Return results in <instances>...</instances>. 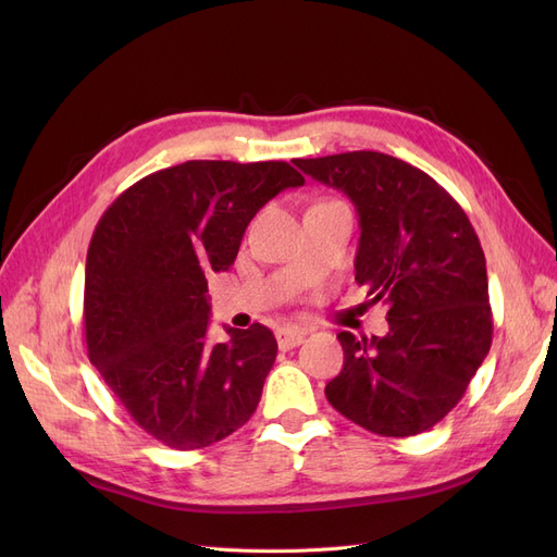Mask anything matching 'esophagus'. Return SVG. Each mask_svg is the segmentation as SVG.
I'll list each match as a JSON object with an SVG mask.
<instances>
[{"label":"esophagus","instance_id":"obj_1","mask_svg":"<svg viewBox=\"0 0 557 557\" xmlns=\"http://www.w3.org/2000/svg\"><path fill=\"white\" fill-rule=\"evenodd\" d=\"M305 330H297V327H281L276 330V342H278V348L288 350V348H295L299 346L301 342H305Z\"/></svg>","mask_w":557,"mask_h":557}]
</instances>
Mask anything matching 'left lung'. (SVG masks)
<instances>
[{
  "label": "left lung",
  "mask_w": 557,
  "mask_h": 557,
  "mask_svg": "<svg viewBox=\"0 0 557 557\" xmlns=\"http://www.w3.org/2000/svg\"><path fill=\"white\" fill-rule=\"evenodd\" d=\"M360 215L356 281L387 305L391 332H339L332 407L381 436L430 430L458 404L493 344L481 242L467 213L418 166L376 150L293 160Z\"/></svg>",
  "instance_id": "obj_1"
}]
</instances>
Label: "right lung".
I'll return each mask as SVG.
<instances>
[{
	"label": "right lung",
	"mask_w": 557,
	"mask_h": 557,
	"mask_svg": "<svg viewBox=\"0 0 557 557\" xmlns=\"http://www.w3.org/2000/svg\"><path fill=\"white\" fill-rule=\"evenodd\" d=\"M305 185L288 162L188 160L137 181L99 218L86 260L88 358L144 432L205 448L258 409L276 360L269 327L209 344L211 272L234 262L269 199Z\"/></svg>",
	"instance_id": "add662e5"
}]
</instances>
